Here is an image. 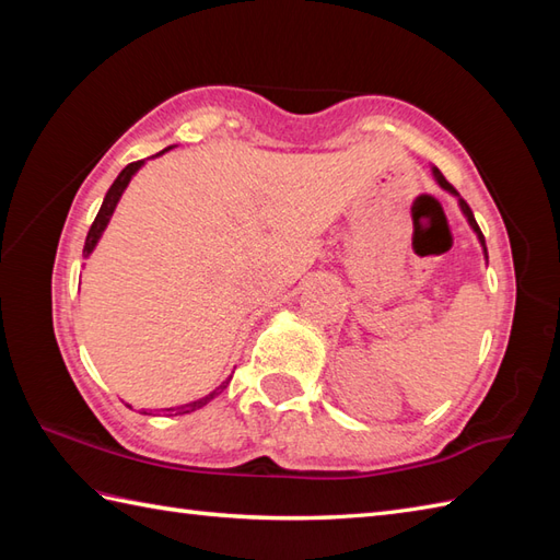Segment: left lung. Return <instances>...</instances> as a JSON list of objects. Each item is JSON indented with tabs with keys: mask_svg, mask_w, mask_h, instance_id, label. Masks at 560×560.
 Listing matches in <instances>:
<instances>
[{
	"mask_svg": "<svg viewBox=\"0 0 560 560\" xmlns=\"http://www.w3.org/2000/svg\"><path fill=\"white\" fill-rule=\"evenodd\" d=\"M433 175H435V180H438V185L440 187H443V189H447V192L450 195H455L457 199H459V207H462V211H464V217H467V221H469V225H471V229H474V233H477L479 235V243H481V247H483V255H486V259H489V253H486V241H483V233H481V229H479V223H477V219H474V213H471V209H469V205H467V201H464L462 197H459V192H457V189L455 187H452L447 180H445V175L443 173H440L438 168H433Z\"/></svg>",
	"mask_w": 560,
	"mask_h": 560,
	"instance_id": "left-lung-1",
	"label": "left lung"
}]
</instances>
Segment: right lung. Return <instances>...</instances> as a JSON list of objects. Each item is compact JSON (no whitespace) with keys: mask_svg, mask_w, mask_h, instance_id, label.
I'll return each mask as SVG.
<instances>
[{"mask_svg":"<svg viewBox=\"0 0 560 560\" xmlns=\"http://www.w3.org/2000/svg\"><path fill=\"white\" fill-rule=\"evenodd\" d=\"M161 153H163V151H161ZM141 165H144V161L129 163V165H125V171L115 177V183L110 185L108 195H105V199H103V205H101V211H98L96 221L91 223V231H89V235H86V243H83V255H86V257L93 253V247H96V243L101 241V235H103L105 225H108V221H110V217H113L117 201H120V197H122V192H125V187L129 185V180H132V175L141 168ZM225 385H229V383H223L221 387L213 389L211 395L201 397V399H197V401H189V404H183V407H173V409H163V411H168L171 416H173V413L177 416V413H189V411H195V409H201L207 401H211L213 397H217L219 392H223ZM141 413H147V411H141Z\"/></svg>","mask_w":560,"mask_h":560,"instance_id":"obj_1","label":"right lung"}]
</instances>
